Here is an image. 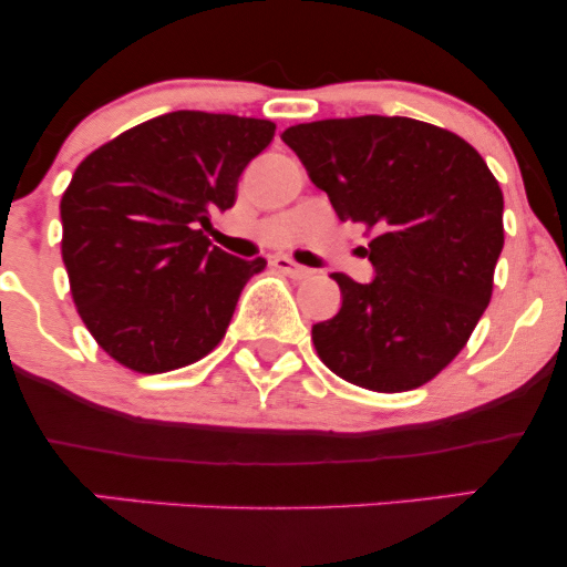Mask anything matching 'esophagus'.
<instances>
[{"instance_id":"obj_1","label":"esophagus","mask_w":567,"mask_h":567,"mask_svg":"<svg viewBox=\"0 0 567 567\" xmlns=\"http://www.w3.org/2000/svg\"><path fill=\"white\" fill-rule=\"evenodd\" d=\"M271 266L282 271V275L292 277V279H306V277L315 275V271L306 269V266H301V264H296V261H292V258H288V256H275V258H271Z\"/></svg>"}]
</instances>
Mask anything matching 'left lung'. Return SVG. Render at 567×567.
I'll return each mask as SVG.
<instances>
[{"mask_svg":"<svg viewBox=\"0 0 567 567\" xmlns=\"http://www.w3.org/2000/svg\"><path fill=\"white\" fill-rule=\"evenodd\" d=\"M336 216L362 224L375 279L336 271L341 309L311 328L354 386L410 392L455 360L493 296L504 194L477 148L410 116H349L282 133Z\"/></svg>","mask_w":567,"mask_h":567,"instance_id":"8db88e82","label":"left lung"}]
</instances>
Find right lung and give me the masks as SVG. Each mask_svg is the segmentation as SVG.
I'll return each mask as SVG.
<instances>
[{"label":"right lung","instance_id":"right-lung-1","mask_svg":"<svg viewBox=\"0 0 567 567\" xmlns=\"http://www.w3.org/2000/svg\"><path fill=\"white\" fill-rule=\"evenodd\" d=\"M275 122L171 112L87 154L61 199L71 298L97 347L135 373H167L218 347L247 279L202 234L229 210Z\"/></svg>","mask_w":567,"mask_h":567}]
</instances>
